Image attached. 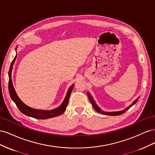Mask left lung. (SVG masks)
<instances>
[{"label":"left lung","instance_id":"left-lung-1","mask_svg":"<svg viewBox=\"0 0 155 155\" xmlns=\"http://www.w3.org/2000/svg\"><path fill=\"white\" fill-rule=\"evenodd\" d=\"M87 95H88V100H90L91 104L92 105V107H94V110H96L97 112H99V113H101L103 114H105V115H109V116H118V115H121L122 114L124 113H125V112L128 109H129L130 108L132 107L133 105H134L136 103H137L138 101V100L139 97L137 98V100H136L135 101H133V103L131 105H130L128 107H127L126 109L125 110H120V111H116V112H105L104 110H101V109H100V108L98 107L96 104L95 101L94 100L93 97H92V96L91 95V94L89 92H87Z\"/></svg>","mask_w":155,"mask_h":155}]
</instances>
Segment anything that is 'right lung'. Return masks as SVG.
I'll return each instance as SVG.
<instances>
[{
  "instance_id": "1",
  "label": "right lung",
  "mask_w": 155,
  "mask_h": 155,
  "mask_svg": "<svg viewBox=\"0 0 155 155\" xmlns=\"http://www.w3.org/2000/svg\"><path fill=\"white\" fill-rule=\"evenodd\" d=\"M17 55H16L15 58H14V59L12 61V64L10 65V70H9L8 89H9V92H10V95L12 100L14 102H15V104H16L17 107H18V109H19V110L24 114L32 117V118H34L36 119H39V120L48 119V118H54V117L62 114L67 109V107L68 100H69V97L70 96V94H71V92H72V91L74 85H72L69 88L67 95H66V97H65L63 102L62 103V104L58 108H57V109H55L51 110H44L35 109H33V108H31L28 106H27L20 100V98L18 97L17 94H16V92L15 91V89H14V87L13 86L12 80L11 78L13 65L14 63H15V61L17 58Z\"/></svg>"
}]
</instances>
